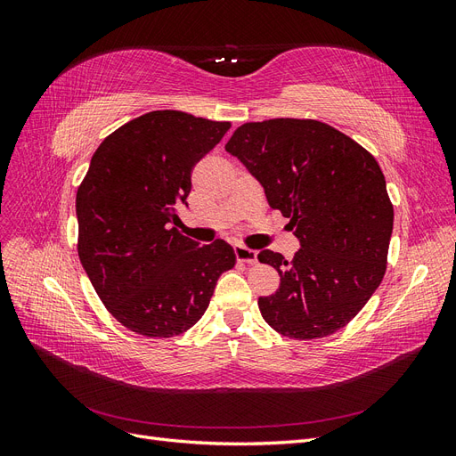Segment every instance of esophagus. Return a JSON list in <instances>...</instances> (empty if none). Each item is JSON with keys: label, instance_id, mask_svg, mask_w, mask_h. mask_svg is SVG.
<instances>
[{"label": "esophagus", "instance_id": "34e87169", "mask_svg": "<svg viewBox=\"0 0 456 456\" xmlns=\"http://www.w3.org/2000/svg\"><path fill=\"white\" fill-rule=\"evenodd\" d=\"M233 253H236V258L240 262H245V265H255L256 262V251L249 249V247L245 245H238L236 249H233Z\"/></svg>", "mask_w": 456, "mask_h": 456}]
</instances>
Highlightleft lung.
Returning a JSON list of instances; mask_svg holds the SVG:
<instances>
[{
  "mask_svg": "<svg viewBox=\"0 0 456 456\" xmlns=\"http://www.w3.org/2000/svg\"><path fill=\"white\" fill-rule=\"evenodd\" d=\"M226 151L249 169L300 240L291 262L258 253L281 278L278 291L258 298L265 322L297 340L346 327L388 262L394 205L377 159L327 123L297 118L243 123Z\"/></svg>",
  "mask_w": 456,
  "mask_h": 456,
  "instance_id": "1",
  "label": "left lung"
}]
</instances>
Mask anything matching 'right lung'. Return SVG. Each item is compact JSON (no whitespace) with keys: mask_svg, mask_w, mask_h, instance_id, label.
Returning <instances> with one entry per match:
<instances>
[{"mask_svg":"<svg viewBox=\"0 0 456 456\" xmlns=\"http://www.w3.org/2000/svg\"><path fill=\"white\" fill-rule=\"evenodd\" d=\"M230 121L156 110L108 134L76 194L77 255L96 295L136 335L171 338L194 327L232 247L183 236L194 165L220 142Z\"/></svg>","mask_w":456,"mask_h":456,"instance_id":"add662e5","label":"right lung"}]
</instances>
